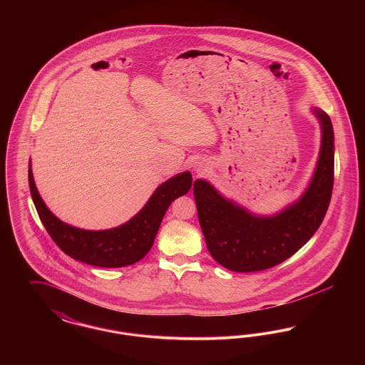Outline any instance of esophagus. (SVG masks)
<instances>
[{
	"label": "esophagus",
	"mask_w": 365,
	"mask_h": 365,
	"mask_svg": "<svg viewBox=\"0 0 365 365\" xmlns=\"http://www.w3.org/2000/svg\"><path fill=\"white\" fill-rule=\"evenodd\" d=\"M195 171H197V173H202V167H197Z\"/></svg>",
	"instance_id": "1"
}]
</instances>
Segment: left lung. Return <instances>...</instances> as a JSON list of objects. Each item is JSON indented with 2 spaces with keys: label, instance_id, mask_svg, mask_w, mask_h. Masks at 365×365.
Returning <instances> with one entry per match:
<instances>
[{
  "label": "left lung",
  "instance_id": "1",
  "mask_svg": "<svg viewBox=\"0 0 365 365\" xmlns=\"http://www.w3.org/2000/svg\"><path fill=\"white\" fill-rule=\"evenodd\" d=\"M322 130L316 168L302 195L271 216L226 198L205 179L194 182L200 226L210 256L234 272H256L287 260L312 238L330 205L334 185V130L330 116L312 108Z\"/></svg>",
  "mask_w": 365,
  "mask_h": 365
}]
</instances>
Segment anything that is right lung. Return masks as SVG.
Segmentation results:
<instances>
[{
  "label": "right lung",
  "instance_id": "obj_1",
  "mask_svg": "<svg viewBox=\"0 0 365 365\" xmlns=\"http://www.w3.org/2000/svg\"><path fill=\"white\" fill-rule=\"evenodd\" d=\"M189 171L170 178L157 187L138 213L122 226L109 230H83L61 222L46 207L35 186L29 163V185L42 225L57 246L72 259L94 267L119 268L143 259L153 246L161 220L171 202L190 190Z\"/></svg>",
  "mask_w": 365,
  "mask_h": 365
}]
</instances>
